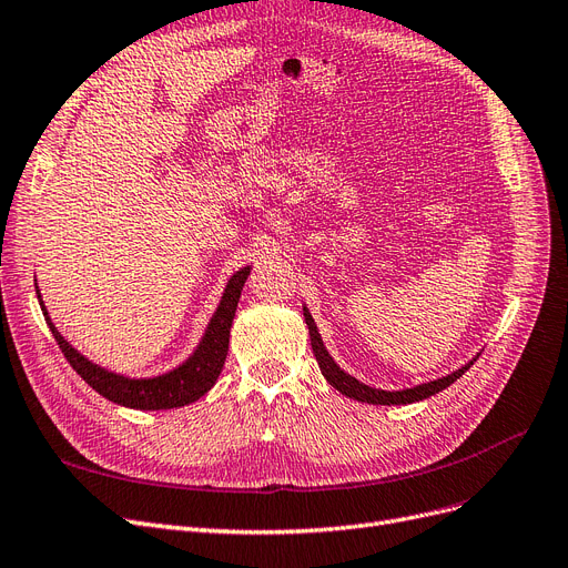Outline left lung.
Listing matches in <instances>:
<instances>
[{"mask_svg":"<svg viewBox=\"0 0 568 568\" xmlns=\"http://www.w3.org/2000/svg\"><path fill=\"white\" fill-rule=\"evenodd\" d=\"M304 321L308 325L313 355H316V361L321 365V372H323L325 379L329 382V386L337 388L342 395L353 397V400H358V403H367V405H412V403H418V400H426V397H430V395H435L439 390H445L447 386H452L458 379V376H464L470 369V365L477 361V358H473L468 365H464L460 369L443 376V379H435V382H428V384H418L414 388H403V390L372 388V386L355 379V376H351L348 372H344L337 363H334L329 351L323 344V337H321V332L316 327V321H313L306 304H304Z\"/></svg>","mask_w":568,"mask_h":568,"instance_id":"1","label":"left lung"}]
</instances>
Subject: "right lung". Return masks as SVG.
<instances>
[{"instance_id": "add662e5", "label": "right lung", "mask_w": 568, "mask_h": 568, "mask_svg": "<svg viewBox=\"0 0 568 568\" xmlns=\"http://www.w3.org/2000/svg\"><path fill=\"white\" fill-rule=\"evenodd\" d=\"M247 276H250V266H243L226 281L222 300L213 313V318H210L194 353L189 355L182 365L156 376H125L112 369H104L102 365L89 361L87 355L77 351L53 325L49 308L44 306V300H41L37 281H34V290H37L41 313H44V318L51 327V334L55 337L62 355H65L68 363L81 379L87 382L93 390H98L102 397H108V400L114 405L154 412V409H175V407L192 405L215 386L226 361L229 332H231V323H234L241 290Z\"/></svg>"}]
</instances>
